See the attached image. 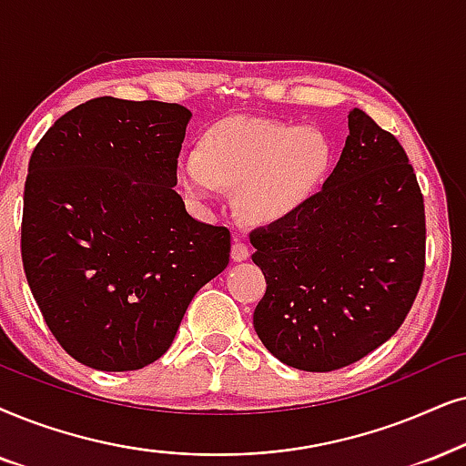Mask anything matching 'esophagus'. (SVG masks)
Segmentation results:
<instances>
[{"instance_id":"esophagus-1","label":"esophagus","mask_w":466,"mask_h":466,"mask_svg":"<svg viewBox=\"0 0 466 466\" xmlns=\"http://www.w3.org/2000/svg\"><path fill=\"white\" fill-rule=\"evenodd\" d=\"M249 258V245L245 243L243 238H234V245H232V260L234 262H243Z\"/></svg>"}]
</instances>
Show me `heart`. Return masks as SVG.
Instances as JSON below:
<instances>
[{
  "label": "heart",
  "mask_w": 466,
  "mask_h": 466,
  "mask_svg": "<svg viewBox=\"0 0 466 466\" xmlns=\"http://www.w3.org/2000/svg\"><path fill=\"white\" fill-rule=\"evenodd\" d=\"M329 146L311 128L260 117H228L199 139V152L178 158V185L199 206L219 202L223 187H238V208L249 221L284 219L311 196L327 172Z\"/></svg>",
  "instance_id": "obj_1"
}]
</instances>
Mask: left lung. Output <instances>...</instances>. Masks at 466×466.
Instances as JSON below:
<instances>
[{
	"label": "left lung",
	"instance_id": "left-lung-1",
	"mask_svg": "<svg viewBox=\"0 0 466 466\" xmlns=\"http://www.w3.org/2000/svg\"><path fill=\"white\" fill-rule=\"evenodd\" d=\"M322 189L249 234L267 292L253 329L270 355L331 372L385 344L426 268V213L400 141L361 109Z\"/></svg>",
	"mask_w": 466,
	"mask_h": 466
}]
</instances>
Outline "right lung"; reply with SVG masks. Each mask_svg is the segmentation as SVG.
<instances>
[{
    "instance_id": "add662e5",
    "label": "right lung",
    "mask_w": 466,
    "mask_h": 466,
    "mask_svg": "<svg viewBox=\"0 0 466 466\" xmlns=\"http://www.w3.org/2000/svg\"><path fill=\"white\" fill-rule=\"evenodd\" d=\"M191 111L92 98L43 135L23 193L21 258L53 338L79 363L141 370L229 262V229L174 191Z\"/></svg>"
}]
</instances>
